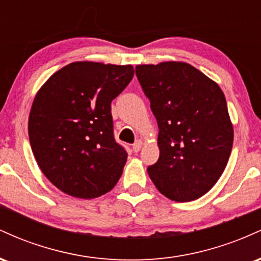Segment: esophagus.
I'll return each instance as SVG.
<instances>
[{
    "label": "esophagus",
    "mask_w": 261,
    "mask_h": 261,
    "mask_svg": "<svg viewBox=\"0 0 261 261\" xmlns=\"http://www.w3.org/2000/svg\"><path fill=\"white\" fill-rule=\"evenodd\" d=\"M141 147H142V142H141V141H136V142L134 143V146H133V149H134V152H139L140 149H141Z\"/></svg>",
    "instance_id": "1"
}]
</instances>
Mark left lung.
I'll return each mask as SVG.
<instances>
[{
    "label": "left lung",
    "mask_w": 261,
    "mask_h": 261,
    "mask_svg": "<svg viewBox=\"0 0 261 261\" xmlns=\"http://www.w3.org/2000/svg\"><path fill=\"white\" fill-rule=\"evenodd\" d=\"M136 76L160 128V158L147 168L149 178L173 201L199 199L222 175L232 151L222 89L181 61L137 65Z\"/></svg>",
    "instance_id": "1"
}]
</instances>
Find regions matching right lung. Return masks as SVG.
I'll use <instances>...</instances> for the list:
<instances>
[{
  "instance_id": "add662e5",
  "label": "right lung",
  "mask_w": 261,
  "mask_h": 261,
  "mask_svg": "<svg viewBox=\"0 0 261 261\" xmlns=\"http://www.w3.org/2000/svg\"><path fill=\"white\" fill-rule=\"evenodd\" d=\"M133 77L131 65L76 61L35 95L28 121L32 151L43 174L67 195L99 197L120 179L127 153L114 140L110 104Z\"/></svg>"
}]
</instances>
